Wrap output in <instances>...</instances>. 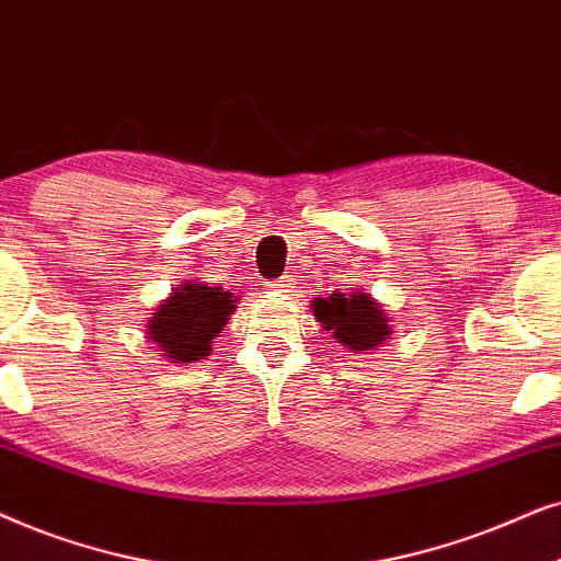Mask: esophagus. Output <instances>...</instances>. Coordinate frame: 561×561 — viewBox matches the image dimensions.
<instances>
[{
	"label": "esophagus",
	"mask_w": 561,
	"mask_h": 561,
	"mask_svg": "<svg viewBox=\"0 0 561 561\" xmlns=\"http://www.w3.org/2000/svg\"><path fill=\"white\" fill-rule=\"evenodd\" d=\"M289 282H293V279H287V276H282V279L274 285V289H279V293H289V289H287Z\"/></svg>",
	"instance_id": "obj_1"
}]
</instances>
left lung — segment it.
I'll use <instances>...</instances> for the list:
<instances>
[{
	"label": "left lung",
	"instance_id": "1",
	"mask_svg": "<svg viewBox=\"0 0 561 561\" xmlns=\"http://www.w3.org/2000/svg\"><path fill=\"white\" fill-rule=\"evenodd\" d=\"M312 316L325 331H333V339H339L341 346L358 354H367L392 335L382 305L371 300L367 293L318 297L312 300Z\"/></svg>",
	"mask_w": 561,
	"mask_h": 561
}]
</instances>
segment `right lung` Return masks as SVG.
Instances as JSON below:
<instances>
[{
	"label": "right lung",
	"instance_id": "obj_1",
	"mask_svg": "<svg viewBox=\"0 0 561 561\" xmlns=\"http://www.w3.org/2000/svg\"><path fill=\"white\" fill-rule=\"evenodd\" d=\"M233 293L207 285H176L169 300L159 305L148 323V339L159 343L163 356L174 364H192L210 356L213 339L233 316Z\"/></svg>",
	"mask_w": 561,
	"mask_h": 561
}]
</instances>
